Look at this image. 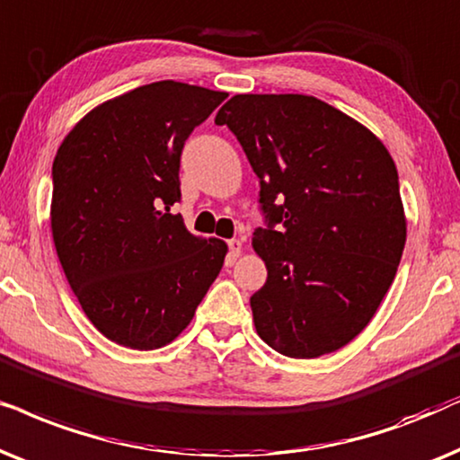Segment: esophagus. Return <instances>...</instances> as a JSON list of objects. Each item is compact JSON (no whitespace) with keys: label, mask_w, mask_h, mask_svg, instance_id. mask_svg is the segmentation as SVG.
<instances>
[{"label":"esophagus","mask_w":460,"mask_h":460,"mask_svg":"<svg viewBox=\"0 0 460 460\" xmlns=\"http://www.w3.org/2000/svg\"><path fill=\"white\" fill-rule=\"evenodd\" d=\"M226 243H229V254L237 259L242 254V240H229Z\"/></svg>","instance_id":"1"}]
</instances>
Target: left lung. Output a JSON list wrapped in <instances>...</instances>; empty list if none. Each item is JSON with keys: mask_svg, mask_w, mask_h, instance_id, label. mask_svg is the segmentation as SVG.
<instances>
[{"mask_svg": "<svg viewBox=\"0 0 460 460\" xmlns=\"http://www.w3.org/2000/svg\"><path fill=\"white\" fill-rule=\"evenodd\" d=\"M214 121L243 146L269 220L252 235L267 267L250 298L256 332L288 358L345 347L375 317L406 243L394 157L315 96L235 94Z\"/></svg>", "mask_w": 460, "mask_h": 460, "instance_id": "1", "label": "left lung"}]
</instances>
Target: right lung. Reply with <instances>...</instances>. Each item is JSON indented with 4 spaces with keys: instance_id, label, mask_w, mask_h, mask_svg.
Instances as JSON below:
<instances>
[{
    "instance_id": "right-lung-1",
    "label": "right lung",
    "mask_w": 460,
    "mask_h": 460,
    "mask_svg": "<svg viewBox=\"0 0 460 460\" xmlns=\"http://www.w3.org/2000/svg\"><path fill=\"white\" fill-rule=\"evenodd\" d=\"M174 79L105 101L73 126L52 164L50 225L84 314L118 345L172 342L217 279L226 243L189 234L181 153L225 98Z\"/></svg>"
}]
</instances>
